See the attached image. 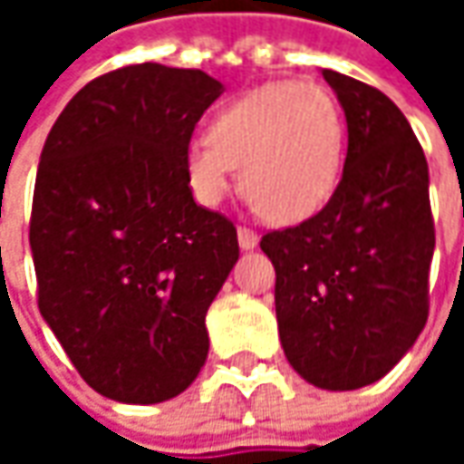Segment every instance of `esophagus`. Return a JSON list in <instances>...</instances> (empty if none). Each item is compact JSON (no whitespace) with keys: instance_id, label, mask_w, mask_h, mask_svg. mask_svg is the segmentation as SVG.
Here are the masks:
<instances>
[{"instance_id":"obj_1","label":"esophagus","mask_w":464,"mask_h":464,"mask_svg":"<svg viewBox=\"0 0 464 464\" xmlns=\"http://www.w3.org/2000/svg\"><path fill=\"white\" fill-rule=\"evenodd\" d=\"M237 242H240L242 250H253V247L258 245V235H256L250 227H240V229H237Z\"/></svg>"}]
</instances>
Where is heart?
<instances>
[{
  "instance_id": "b5f03b06",
  "label": "heart",
  "mask_w": 464,
  "mask_h": 464,
  "mask_svg": "<svg viewBox=\"0 0 464 464\" xmlns=\"http://www.w3.org/2000/svg\"><path fill=\"white\" fill-rule=\"evenodd\" d=\"M346 126L320 84L274 82L245 92L186 147V178L201 204H219L240 168V190L263 219L302 222L341 178Z\"/></svg>"
}]
</instances>
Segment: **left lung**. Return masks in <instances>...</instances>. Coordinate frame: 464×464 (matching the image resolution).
Instances as JSON below:
<instances>
[{"instance_id": "left-lung-1", "label": "left lung", "mask_w": 464, "mask_h": 464, "mask_svg": "<svg viewBox=\"0 0 464 464\" xmlns=\"http://www.w3.org/2000/svg\"><path fill=\"white\" fill-rule=\"evenodd\" d=\"M346 113L343 178L296 227L263 235L276 268L278 338L323 390L377 382L429 317L434 217L429 165L401 108L377 87L323 69Z\"/></svg>"}]
</instances>
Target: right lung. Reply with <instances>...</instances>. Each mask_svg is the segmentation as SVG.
Segmentation results:
<instances>
[{
  "mask_svg": "<svg viewBox=\"0 0 464 464\" xmlns=\"http://www.w3.org/2000/svg\"><path fill=\"white\" fill-rule=\"evenodd\" d=\"M222 92L201 69L121 66L84 84L45 139L30 214L38 310L111 401H169L206 362V312L240 245L193 201L183 157Z\"/></svg>",
  "mask_w": 464,
  "mask_h": 464,
  "instance_id": "obj_1",
  "label": "right lung"
}]
</instances>
